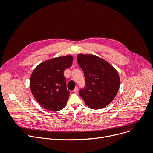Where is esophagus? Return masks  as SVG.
Returning <instances> with one entry per match:
<instances>
[{"instance_id": "34e87169", "label": "esophagus", "mask_w": 153, "mask_h": 153, "mask_svg": "<svg viewBox=\"0 0 153 153\" xmlns=\"http://www.w3.org/2000/svg\"><path fill=\"white\" fill-rule=\"evenodd\" d=\"M78 91H79V88H78V87H75V88H74V90L73 91L74 93H77L78 92Z\"/></svg>"}]
</instances>
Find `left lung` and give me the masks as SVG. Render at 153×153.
Listing matches in <instances>:
<instances>
[{
	"mask_svg": "<svg viewBox=\"0 0 153 153\" xmlns=\"http://www.w3.org/2000/svg\"><path fill=\"white\" fill-rule=\"evenodd\" d=\"M77 62L84 71L85 86L80 96L91 109H98L111 103L120 86L117 70L105 59L94 55L79 54Z\"/></svg>",
	"mask_w": 153,
	"mask_h": 153,
	"instance_id": "8db88e82",
	"label": "left lung"
}]
</instances>
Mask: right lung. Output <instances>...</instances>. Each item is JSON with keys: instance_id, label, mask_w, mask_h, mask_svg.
I'll use <instances>...</instances> for the list:
<instances>
[{"instance_id": "right-lung-1", "label": "right lung", "mask_w": 153, "mask_h": 153, "mask_svg": "<svg viewBox=\"0 0 153 153\" xmlns=\"http://www.w3.org/2000/svg\"><path fill=\"white\" fill-rule=\"evenodd\" d=\"M71 55L59 56L40 63L30 77V88L37 102L52 111L66 106L70 91L66 88L64 71L72 65Z\"/></svg>"}]
</instances>
